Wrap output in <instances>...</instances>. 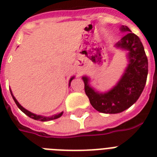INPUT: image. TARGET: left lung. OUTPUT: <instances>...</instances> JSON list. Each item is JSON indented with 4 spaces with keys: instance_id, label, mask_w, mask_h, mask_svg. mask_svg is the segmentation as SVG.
Instances as JSON below:
<instances>
[{
    "instance_id": "1",
    "label": "left lung",
    "mask_w": 157,
    "mask_h": 157,
    "mask_svg": "<svg viewBox=\"0 0 157 157\" xmlns=\"http://www.w3.org/2000/svg\"><path fill=\"white\" fill-rule=\"evenodd\" d=\"M120 30L126 34L115 46L128 51V65L117 85L110 90L100 93L90 86L88 76H82L85 92L91 105L98 112L107 114L120 113L131 107L141 95L148 73L147 58L139 36L126 26L122 25Z\"/></svg>"
}]
</instances>
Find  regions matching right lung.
Listing matches in <instances>:
<instances>
[{
  "instance_id": "1",
  "label": "right lung",
  "mask_w": 157,
  "mask_h": 157,
  "mask_svg": "<svg viewBox=\"0 0 157 157\" xmlns=\"http://www.w3.org/2000/svg\"><path fill=\"white\" fill-rule=\"evenodd\" d=\"M74 78H75V76H72V77L70 79V81H69V86H70V85H71V81H72ZM10 93H11V95H12V97H13V101L15 102L16 105L18 106V108H19V109H20L21 111L23 112V113H25L27 116H28V117H31V118H33V119H34V120H36V121H52V120H55V119H57V118H59V117H61L62 115H63V112H60V113H59V114L54 115V116H52V117H43V116H40V115L34 114V113L29 112V111H28L27 109H25L24 107H22V106L19 104V103H18V101H17V99L14 98V96L13 95V94H12V91L11 90H10Z\"/></svg>"
}]
</instances>
